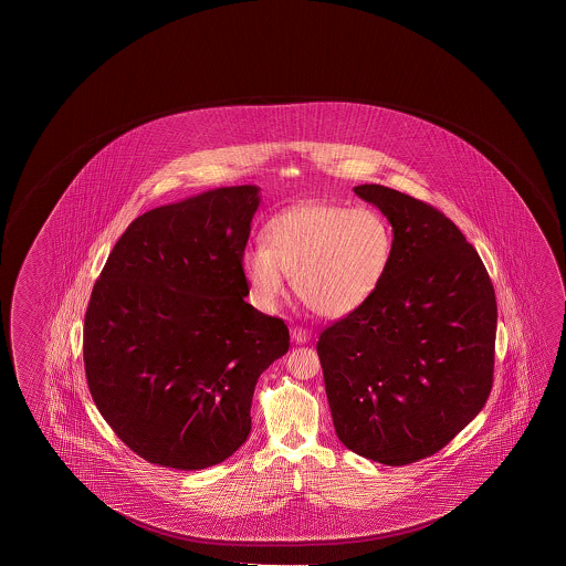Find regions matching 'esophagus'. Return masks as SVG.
Returning a JSON list of instances; mask_svg holds the SVG:
<instances>
[{
    "instance_id": "esophagus-1",
    "label": "esophagus",
    "mask_w": 566,
    "mask_h": 566,
    "mask_svg": "<svg viewBox=\"0 0 566 566\" xmlns=\"http://www.w3.org/2000/svg\"><path fill=\"white\" fill-rule=\"evenodd\" d=\"M292 339L296 343H306L310 342V334H307L304 327H292Z\"/></svg>"
}]
</instances>
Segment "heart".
<instances>
[{
	"label": "heart",
	"mask_w": 566,
	"mask_h": 566,
	"mask_svg": "<svg viewBox=\"0 0 566 566\" xmlns=\"http://www.w3.org/2000/svg\"><path fill=\"white\" fill-rule=\"evenodd\" d=\"M392 249L390 224L379 211L312 201L270 219L264 242L242 254V274L262 310L279 306L290 276L307 307L339 319L371 300Z\"/></svg>",
	"instance_id": "obj_1"
}]
</instances>
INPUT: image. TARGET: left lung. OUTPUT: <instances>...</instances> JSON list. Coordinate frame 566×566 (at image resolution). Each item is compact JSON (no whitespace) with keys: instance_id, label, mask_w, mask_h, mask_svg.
Here are the masks:
<instances>
[{"instance_id":"obj_1","label":"left lung","mask_w":566,"mask_h":566,"mask_svg":"<svg viewBox=\"0 0 566 566\" xmlns=\"http://www.w3.org/2000/svg\"><path fill=\"white\" fill-rule=\"evenodd\" d=\"M353 191L389 219L395 249L371 300L325 327L317 355L337 438L407 465L454 440L490 397L495 290L442 211L390 187Z\"/></svg>"}]
</instances>
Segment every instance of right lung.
Segmentation results:
<instances>
[{"label": "right lung", "mask_w": 566, "mask_h": 566, "mask_svg": "<svg viewBox=\"0 0 566 566\" xmlns=\"http://www.w3.org/2000/svg\"><path fill=\"white\" fill-rule=\"evenodd\" d=\"M259 187H221L142 214L114 244L84 315L94 405L139 458L203 470L251 432L260 373L287 325L244 302Z\"/></svg>", "instance_id": "add662e5"}]
</instances>
